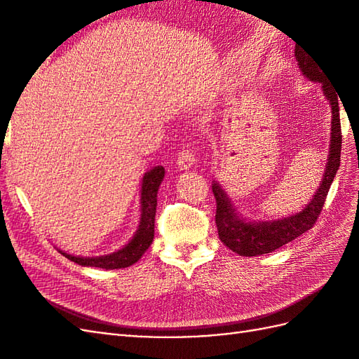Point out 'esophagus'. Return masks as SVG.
<instances>
[{"label":"esophagus","instance_id":"34e87169","mask_svg":"<svg viewBox=\"0 0 359 359\" xmlns=\"http://www.w3.org/2000/svg\"><path fill=\"white\" fill-rule=\"evenodd\" d=\"M196 163V157L189 149H182L177 158V166L180 170H189Z\"/></svg>","mask_w":359,"mask_h":359}]
</instances>
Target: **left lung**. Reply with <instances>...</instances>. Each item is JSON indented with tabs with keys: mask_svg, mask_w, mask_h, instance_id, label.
<instances>
[{
	"mask_svg": "<svg viewBox=\"0 0 359 359\" xmlns=\"http://www.w3.org/2000/svg\"><path fill=\"white\" fill-rule=\"evenodd\" d=\"M295 58L304 78L320 85L325 99L330 102L331 106V135L327 165H325V172L319 187L316 193L313 194L310 202L301 211L276 220H247L241 212H238L222 184L219 181H212V193L217 202L215 224L217 231H219V238L226 247H229L232 252L240 256L252 257L271 253L311 229L322 211L325 199H327L331 184L340 166V95L330 82L328 74L325 73L319 61L314 60L310 53H307V50L297 46Z\"/></svg>",
	"mask_w": 359,
	"mask_h": 359,
	"instance_id": "obj_1",
	"label": "left lung"
}]
</instances>
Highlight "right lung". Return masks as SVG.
I'll list each match as a JSON object with an SVG mask.
<instances>
[{
    "mask_svg": "<svg viewBox=\"0 0 359 359\" xmlns=\"http://www.w3.org/2000/svg\"><path fill=\"white\" fill-rule=\"evenodd\" d=\"M165 178V168L154 166L151 170L145 172L140 182V219L139 226L126 245L109 255L103 256H74L70 253L62 252L60 253L70 259L72 262L81 266H95L103 269H119L127 268L136 264L142 257V255L153 244L154 240V220H156V206H157V193L160 184Z\"/></svg>",
    "mask_w": 359,
    "mask_h": 359,
    "instance_id": "1",
    "label": "right lung"
}]
</instances>
